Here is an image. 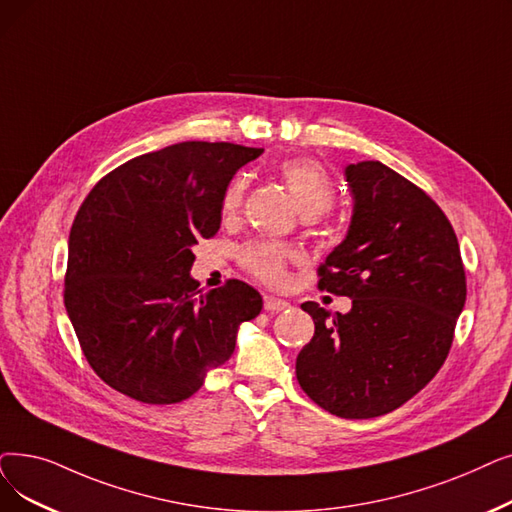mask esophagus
<instances>
[{
    "mask_svg": "<svg viewBox=\"0 0 512 512\" xmlns=\"http://www.w3.org/2000/svg\"><path fill=\"white\" fill-rule=\"evenodd\" d=\"M263 307L265 311H272V314H278V311H284L291 307V303L284 301V299H278V297H272V295H265L263 297Z\"/></svg>",
    "mask_w": 512,
    "mask_h": 512,
    "instance_id": "esophagus-1",
    "label": "esophagus"
}]
</instances>
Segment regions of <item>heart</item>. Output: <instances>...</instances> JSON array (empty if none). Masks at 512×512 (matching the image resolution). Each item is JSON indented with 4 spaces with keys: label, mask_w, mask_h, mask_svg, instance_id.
Listing matches in <instances>:
<instances>
[{
    "label": "heart",
    "mask_w": 512,
    "mask_h": 512,
    "mask_svg": "<svg viewBox=\"0 0 512 512\" xmlns=\"http://www.w3.org/2000/svg\"><path fill=\"white\" fill-rule=\"evenodd\" d=\"M278 171L301 215L318 217L335 203V184L322 165L309 159H291L284 161ZM244 192H247V177L238 175L221 198V211L226 215L238 213ZM240 261L247 272L263 284L284 286L288 280V265L299 261V253L276 242H251L242 249Z\"/></svg>",
    "instance_id": "obj_1"
}]
</instances>
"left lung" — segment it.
Returning a JSON list of instances; mask_svg holds the SVG:
<instances>
[{
    "mask_svg": "<svg viewBox=\"0 0 512 512\" xmlns=\"http://www.w3.org/2000/svg\"><path fill=\"white\" fill-rule=\"evenodd\" d=\"M353 215L318 268V288L351 299L347 314L314 301L316 332L297 355V381L341 418L383 416L446 362L466 301L458 238L433 198L379 161L345 167Z\"/></svg>",
    "mask_w": 512,
    "mask_h": 512,
    "instance_id": "8db88e82",
    "label": "left lung"
}]
</instances>
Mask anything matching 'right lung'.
<instances>
[{
	"mask_svg": "<svg viewBox=\"0 0 512 512\" xmlns=\"http://www.w3.org/2000/svg\"><path fill=\"white\" fill-rule=\"evenodd\" d=\"M263 148L180 142L140 154L85 196L69 236L64 307L100 379L144 404L184 402L230 360L261 295L240 280L209 293L194 244L217 234L234 173Z\"/></svg>",
	"mask_w": 512,
	"mask_h": 512,
	"instance_id": "add662e5",
	"label": "right lung"
}]
</instances>
